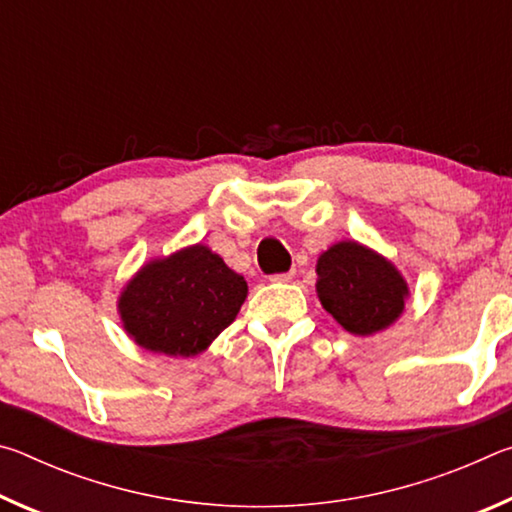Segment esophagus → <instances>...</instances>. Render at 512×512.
I'll return each instance as SVG.
<instances>
[{
    "label": "esophagus",
    "mask_w": 512,
    "mask_h": 512,
    "mask_svg": "<svg viewBox=\"0 0 512 512\" xmlns=\"http://www.w3.org/2000/svg\"><path fill=\"white\" fill-rule=\"evenodd\" d=\"M293 275H296V271H289V273H275L271 275V282H291Z\"/></svg>",
    "instance_id": "obj_1"
}]
</instances>
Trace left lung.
Instances as JSON below:
<instances>
[{
    "mask_svg": "<svg viewBox=\"0 0 512 512\" xmlns=\"http://www.w3.org/2000/svg\"><path fill=\"white\" fill-rule=\"evenodd\" d=\"M316 291L323 307L352 334L368 336L402 314L409 289L391 262L357 241L318 257Z\"/></svg>",
    "mask_w": 512,
    "mask_h": 512,
    "instance_id": "8db88e82",
    "label": "left lung"
}]
</instances>
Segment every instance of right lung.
I'll return each instance as SVG.
<instances>
[{"label":"right lung","instance_id":"1","mask_svg":"<svg viewBox=\"0 0 512 512\" xmlns=\"http://www.w3.org/2000/svg\"><path fill=\"white\" fill-rule=\"evenodd\" d=\"M246 293L244 277L198 244L146 264L121 293L119 311L137 345L194 357L237 318Z\"/></svg>","mask_w":512,"mask_h":512}]
</instances>
